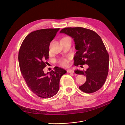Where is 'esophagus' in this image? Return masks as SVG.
Segmentation results:
<instances>
[{
	"instance_id": "esophagus-1",
	"label": "esophagus",
	"mask_w": 125,
	"mask_h": 125,
	"mask_svg": "<svg viewBox=\"0 0 125 125\" xmlns=\"http://www.w3.org/2000/svg\"><path fill=\"white\" fill-rule=\"evenodd\" d=\"M67 72L68 73H74V71L72 69H67Z\"/></svg>"
}]
</instances>
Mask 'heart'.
Returning <instances> with one entry per match:
<instances>
[{
  "mask_svg": "<svg viewBox=\"0 0 125 125\" xmlns=\"http://www.w3.org/2000/svg\"><path fill=\"white\" fill-rule=\"evenodd\" d=\"M59 63H60V64L61 65V66L66 67V66H67L69 65V61L67 59H63L60 60V61H59Z\"/></svg>",
  "mask_w": 125,
  "mask_h": 125,
  "instance_id": "obj_1",
  "label": "heart"
}]
</instances>
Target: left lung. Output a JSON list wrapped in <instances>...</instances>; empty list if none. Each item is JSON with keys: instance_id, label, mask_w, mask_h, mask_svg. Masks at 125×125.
Returning <instances> with one entry per match:
<instances>
[{"instance_id": "1", "label": "left lung", "mask_w": 125, "mask_h": 125, "mask_svg": "<svg viewBox=\"0 0 125 125\" xmlns=\"http://www.w3.org/2000/svg\"><path fill=\"white\" fill-rule=\"evenodd\" d=\"M63 33L73 38L77 50L74 57L75 66L87 64L86 71L77 70L75 73L86 76L87 80L79 89L86 93H93L103 86L108 73L109 55L102 39L97 33L83 27H67Z\"/></svg>"}]
</instances>
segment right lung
<instances>
[{"label":"right lung","mask_w":125,"mask_h":125,"mask_svg":"<svg viewBox=\"0 0 125 125\" xmlns=\"http://www.w3.org/2000/svg\"><path fill=\"white\" fill-rule=\"evenodd\" d=\"M59 28L43 29L33 31L26 36L20 48L18 59L21 73L28 88L42 98L55 95L59 89L61 77L66 71L55 67L44 73L49 47Z\"/></svg>","instance_id":"add662e5"}]
</instances>
